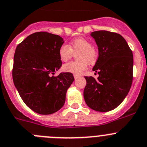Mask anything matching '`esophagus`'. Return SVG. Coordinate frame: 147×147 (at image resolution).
Segmentation results:
<instances>
[{
  "instance_id": "esophagus-1",
  "label": "esophagus",
  "mask_w": 147,
  "mask_h": 147,
  "mask_svg": "<svg viewBox=\"0 0 147 147\" xmlns=\"http://www.w3.org/2000/svg\"><path fill=\"white\" fill-rule=\"evenodd\" d=\"M80 75H75V74H74V78H75V79H78V78H80Z\"/></svg>"
}]
</instances>
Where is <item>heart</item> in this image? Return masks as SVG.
Wrapping results in <instances>:
<instances>
[{
	"label": "heart",
	"instance_id": "1",
	"mask_svg": "<svg viewBox=\"0 0 147 147\" xmlns=\"http://www.w3.org/2000/svg\"><path fill=\"white\" fill-rule=\"evenodd\" d=\"M78 61H72L62 66L64 72L80 75L88 68V65L95 63L98 58V51L92 46V42L85 38L74 39L69 45H62L59 49V57L63 62L70 59L74 54Z\"/></svg>",
	"mask_w": 147,
	"mask_h": 147
}]
</instances>
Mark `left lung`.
Listing matches in <instances>:
<instances>
[{
    "instance_id": "left-lung-1",
    "label": "left lung",
    "mask_w": 147,
    "mask_h": 147,
    "mask_svg": "<svg viewBox=\"0 0 147 147\" xmlns=\"http://www.w3.org/2000/svg\"><path fill=\"white\" fill-rule=\"evenodd\" d=\"M91 36L98 47V58L92 70L99 76L98 80L85 77L84 98L94 111H110L123 102L130 90L133 53L124 38L117 33L101 30L93 31Z\"/></svg>"
}]
</instances>
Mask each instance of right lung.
Masks as SVG:
<instances>
[{"label": "right lung", "mask_w": 147, "mask_h": 147, "mask_svg": "<svg viewBox=\"0 0 147 147\" xmlns=\"http://www.w3.org/2000/svg\"><path fill=\"white\" fill-rule=\"evenodd\" d=\"M63 43L59 35L41 31L28 36L16 49L13 83L26 105L39 114L59 111L74 81L69 72L52 76L62 66L59 49Z\"/></svg>", "instance_id": "add662e5"}]
</instances>
